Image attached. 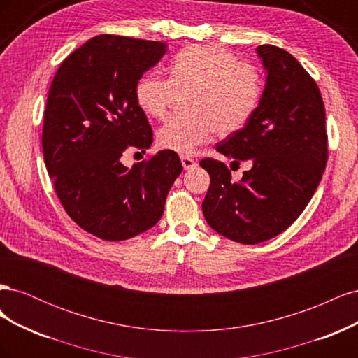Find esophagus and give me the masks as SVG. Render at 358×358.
Masks as SVG:
<instances>
[{
	"mask_svg": "<svg viewBox=\"0 0 358 358\" xmlns=\"http://www.w3.org/2000/svg\"><path fill=\"white\" fill-rule=\"evenodd\" d=\"M180 161H182V166H183V169H185V170L194 169V167L197 166V161L192 159V158L188 157V155H182V157H180Z\"/></svg>",
	"mask_w": 358,
	"mask_h": 358,
	"instance_id": "obj_1",
	"label": "esophagus"
}]
</instances>
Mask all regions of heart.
<instances>
[{
	"label": "heart",
	"instance_id": "heart-1",
	"mask_svg": "<svg viewBox=\"0 0 358 358\" xmlns=\"http://www.w3.org/2000/svg\"><path fill=\"white\" fill-rule=\"evenodd\" d=\"M170 76L149 71L136 85L140 109L164 117L178 91L187 92L185 115H175L158 129V145L192 154L216 133L230 136L246 125L259 99L258 71L220 46H189L170 64Z\"/></svg>",
	"mask_w": 358,
	"mask_h": 358
}]
</instances>
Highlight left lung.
Wrapping results in <instances>:
<instances>
[{"mask_svg":"<svg viewBox=\"0 0 358 358\" xmlns=\"http://www.w3.org/2000/svg\"><path fill=\"white\" fill-rule=\"evenodd\" d=\"M266 88L251 119L216 145L233 162L252 161L239 182L224 162L203 158L210 185L203 215L227 239L255 245L285 231L305 210L327 164L326 109L318 85L287 50L257 48Z\"/></svg>","mask_w":358,"mask_h":358,"instance_id":"obj_1","label":"left lung"}]
</instances>
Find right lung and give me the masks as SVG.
I'll use <instances>...</instances> for the list:
<instances>
[{"label":"right lung","instance_id":"right-lung-1","mask_svg":"<svg viewBox=\"0 0 358 358\" xmlns=\"http://www.w3.org/2000/svg\"><path fill=\"white\" fill-rule=\"evenodd\" d=\"M166 49L162 41L96 36L62 61L50 85L41 134L48 173L70 218L103 241L154 227L183 170L169 149L131 169L121 162L127 149L152 145L136 85Z\"/></svg>","mask_w":358,"mask_h":358}]
</instances>
